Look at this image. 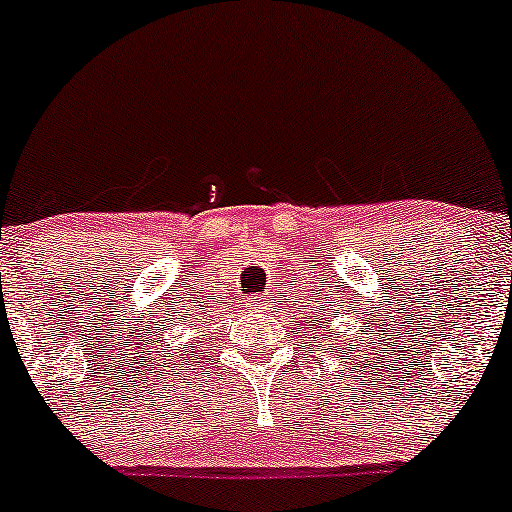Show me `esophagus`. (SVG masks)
Instances as JSON below:
<instances>
[{"label": "esophagus", "mask_w": 512, "mask_h": 512, "mask_svg": "<svg viewBox=\"0 0 512 512\" xmlns=\"http://www.w3.org/2000/svg\"><path fill=\"white\" fill-rule=\"evenodd\" d=\"M246 307H249V310H254V312L266 310V307H268L266 295H251V298L246 300Z\"/></svg>", "instance_id": "esophagus-1"}]
</instances>
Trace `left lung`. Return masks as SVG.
I'll return each instance as SVG.
<instances>
[{"label":"left lung","mask_w":512,"mask_h":512,"mask_svg":"<svg viewBox=\"0 0 512 512\" xmlns=\"http://www.w3.org/2000/svg\"><path fill=\"white\" fill-rule=\"evenodd\" d=\"M315 302H317L315 312H310V315H307V317H310L312 332H317L315 337H320V334H322V339H327V334H329V322H332V315H329V305H324L328 307V310L324 311L322 300L317 298Z\"/></svg>","instance_id":"1"}]
</instances>
